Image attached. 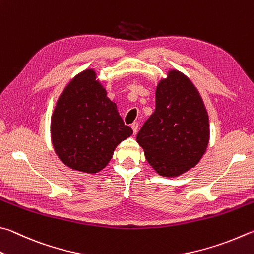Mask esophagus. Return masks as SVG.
Masks as SVG:
<instances>
[{
    "label": "esophagus",
    "mask_w": 254,
    "mask_h": 254,
    "mask_svg": "<svg viewBox=\"0 0 254 254\" xmlns=\"http://www.w3.org/2000/svg\"><path fill=\"white\" fill-rule=\"evenodd\" d=\"M138 127H139L138 123H132L131 124V129H132V131H134V135H136L137 132H138Z\"/></svg>",
    "instance_id": "obj_1"
}]
</instances>
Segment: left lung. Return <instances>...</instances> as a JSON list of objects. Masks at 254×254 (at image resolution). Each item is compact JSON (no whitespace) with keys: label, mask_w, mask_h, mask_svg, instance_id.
<instances>
[{"label":"left lung","mask_w":254,"mask_h":254,"mask_svg":"<svg viewBox=\"0 0 254 254\" xmlns=\"http://www.w3.org/2000/svg\"><path fill=\"white\" fill-rule=\"evenodd\" d=\"M156 108L136 140L158 175L177 177L195 167L210 141V123L201 95L183 72L170 69L155 92Z\"/></svg>","instance_id":"obj_1"}]
</instances>
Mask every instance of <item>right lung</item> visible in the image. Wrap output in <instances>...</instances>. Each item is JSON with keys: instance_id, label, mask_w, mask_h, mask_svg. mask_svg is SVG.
Masks as SVG:
<instances>
[{"instance_id": "right-lung-1", "label": "right lung", "mask_w": 254, "mask_h": 254, "mask_svg": "<svg viewBox=\"0 0 254 254\" xmlns=\"http://www.w3.org/2000/svg\"><path fill=\"white\" fill-rule=\"evenodd\" d=\"M51 143L65 166L96 174L108 165L123 140L132 135L96 70L88 68L70 80L60 93L50 122Z\"/></svg>"}]
</instances>
